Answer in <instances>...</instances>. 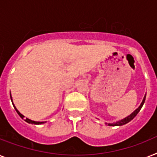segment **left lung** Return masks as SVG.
I'll use <instances>...</instances> for the list:
<instances>
[{
  "instance_id": "1",
  "label": "left lung",
  "mask_w": 157,
  "mask_h": 157,
  "mask_svg": "<svg viewBox=\"0 0 157 157\" xmlns=\"http://www.w3.org/2000/svg\"><path fill=\"white\" fill-rule=\"evenodd\" d=\"M145 98H146V95H145L144 99H143L142 103L140 104V106H139V107L137 108V109L133 112V113H132V114H130L129 116H127V117H126V118H123V119H121V120L118 121V122H116V123H108V125H109V126H114V127H115V126H123V125L126 124V123H129L130 121H132V119H133L136 115H137V114H138L139 112H140V110L141 108H142L143 105H144V103ZM105 124H107V123H105Z\"/></svg>"
}]
</instances>
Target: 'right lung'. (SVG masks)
<instances>
[{"instance_id": "right-lung-1", "label": "right lung", "mask_w": 157, "mask_h": 157, "mask_svg": "<svg viewBox=\"0 0 157 157\" xmlns=\"http://www.w3.org/2000/svg\"><path fill=\"white\" fill-rule=\"evenodd\" d=\"M10 98H11V101H13V100H12V97H11V95H10ZM13 107H14V109H16L17 113L18 114V115L20 116V117H21V118H22V119H24V120H25V122H26V123H31V124H36V125L42 124V123H45V122H35V121L30 120V119H29V118H24V115H22V114H21V113H20V112H19L18 110H17V108L15 107V105H13Z\"/></svg>"}]
</instances>
